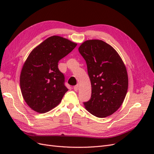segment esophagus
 Returning a JSON list of instances; mask_svg holds the SVG:
<instances>
[{
	"instance_id": "obj_1",
	"label": "esophagus",
	"mask_w": 154,
	"mask_h": 154,
	"mask_svg": "<svg viewBox=\"0 0 154 154\" xmlns=\"http://www.w3.org/2000/svg\"><path fill=\"white\" fill-rule=\"evenodd\" d=\"M79 89V85H76L74 87V90L75 91H78Z\"/></svg>"
}]
</instances>
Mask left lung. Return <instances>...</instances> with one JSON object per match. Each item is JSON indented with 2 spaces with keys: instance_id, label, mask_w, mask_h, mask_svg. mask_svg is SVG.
<instances>
[{
  "instance_id": "obj_1",
  "label": "left lung",
  "mask_w": 154,
  "mask_h": 154,
  "mask_svg": "<svg viewBox=\"0 0 154 154\" xmlns=\"http://www.w3.org/2000/svg\"><path fill=\"white\" fill-rule=\"evenodd\" d=\"M78 51L85 59L91 83V99L83 104L97 118L114 113L127 94L128 80L127 69L120 56L111 45L100 40H88Z\"/></svg>"
}]
</instances>
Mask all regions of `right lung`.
I'll return each mask as SVG.
<instances>
[{"label":"right lung","instance_id":"add662e5","mask_svg":"<svg viewBox=\"0 0 154 154\" xmlns=\"http://www.w3.org/2000/svg\"><path fill=\"white\" fill-rule=\"evenodd\" d=\"M77 44L52 36L32 50L22 67L20 85L23 97L31 109L45 113L57 106L68 88L58 63Z\"/></svg>","mask_w":154,"mask_h":154}]
</instances>
